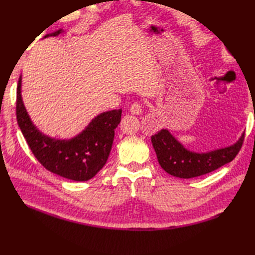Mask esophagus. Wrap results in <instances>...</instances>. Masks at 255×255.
<instances>
[{
  "mask_svg": "<svg viewBox=\"0 0 255 255\" xmlns=\"http://www.w3.org/2000/svg\"><path fill=\"white\" fill-rule=\"evenodd\" d=\"M129 112H131L132 115H136V116L140 115V113H142V106H140V105L137 104V103L133 104V105L131 106V108H129Z\"/></svg>",
  "mask_w": 255,
  "mask_h": 255,
  "instance_id": "obj_1",
  "label": "esophagus"
}]
</instances>
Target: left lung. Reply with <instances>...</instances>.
Masks as SVG:
<instances>
[{"label": "left lung", "instance_id": "obj_1", "mask_svg": "<svg viewBox=\"0 0 255 255\" xmlns=\"http://www.w3.org/2000/svg\"><path fill=\"white\" fill-rule=\"evenodd\" d=\"M243 136L245 135L242 134L233 145L197 152L184 147L169 129L161 128L159 132L151 135V144L163 170L173 177L190 179L212 172L230 162L239 152Z\"/></svg>", "mask_w": 255, "mask_h": 255}]
</instances>
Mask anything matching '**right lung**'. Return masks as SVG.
<instances>
[{
    "instance_id": "right-lung-1",
    "label": "right lung",
    "mask_w": 255,
    "mask_h": 255,
    "mask_svg": "<svg viewBox=\"0 0 255 255\" xmlns=\"http://www.w3.org/2000/svg\"><path fill=\"white\" fill-rule=\"evenodd\" d=\"M63 31L60 28L43 38L59 36ZM121 109L99 113L72 138L51 137L43 134L28 115L21 98V75L17 84V123L28 146L47 170L65 179L87 181L103 169L110 154L115 129L121 121Z\"/></svg>"
}]
</instances>
